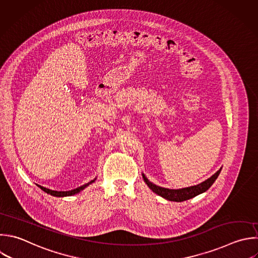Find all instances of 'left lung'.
Instances as JSON below:
<instances>
[{
    "instance_id": "obj_1",
    "label": "left lung",
    "mask_w": 258,
    "mask_h": 258,
    "mask_svg": "<svg viewBox=\"0 0 258 258\" xmlns=\"http://www.w3.org/2000/svg\"><path fill=\"white\" fill-rule=\"evenodd\" d=\"M221 169H222V167L216 173H214L211 177H209L208 179H206L205 181H203V182H201L197 185H191V186H188V187H182V188H177V189L166 188V187L156 185V184L152 183L151 181H149L144 173H142V176H143V179L146 182V184L149 186V188L153 192L157 194L158 196L162 197L163 199H165L167 201L183 202V201L189 200V199L208 190L211 187V185L215 182L217 177L219 176V174L221 172Z\"/></svg>"
}]
</instances>
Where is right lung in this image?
Wrapping results in <instances>:
<instances>
[{
	"label": "right lung",
	"instance_id": "add662e5",
	"mask_svg": "<svg viewBox=\"0 0 258 258\" xmlns=\"http://www.w3.org/2000/svg\"><path fill=\"white\" fill-rule=\"evenodd\" d=\"M96 179H97V177H96V178H94L93 180H91L90 182H88V183H86V184L82 185V186H79V187H77V188H75V189L67 190V191H57V190H52V189H49V188L44 187V186H42V185H39V184H37V185H38V186H39L43 191L47 192V194H48V195H50V196H53V197H70V196H74V195H76V194H79L80 191H82L83 189H85L87 186H89L91 183H93Z\"/></svg>",
	"mask_w": 258,
	"mask_h": 258
}]
</instances>
